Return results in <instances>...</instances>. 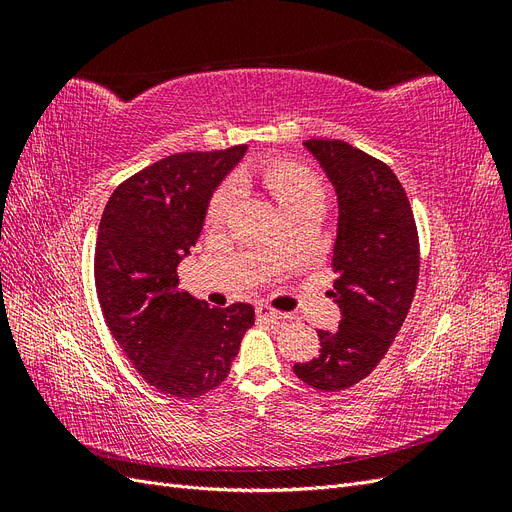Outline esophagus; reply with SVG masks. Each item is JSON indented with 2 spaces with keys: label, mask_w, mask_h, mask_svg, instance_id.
I'll list each match as a JSON object with an SVG mask.
<instances>
[{
  "label": "esophagus",
  "mask_w": 512,
  "mask_h": 512,
  "mask_svg": "<svg viewBox=\"0 0 512 512\" xmlns=\"http://www.w3.org/2000/svg\"><path fill=\"white\" fill-rule=\"evenodd\" d=\"M256 314H258L260 318L269 320V322H280V320H286V314L277 312V309H273V307H269V305H265V303H258V305H256Z\"/></svg>",
  "instance_id": "1"
}]
</instances>
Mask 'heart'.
I'll use <instances>...</instances> for the list:
<instances>
[{"label":"heart","instance_id":"b5f03b06","mask_svg":"<svg viewBox=\"0 0 512 512\" xmlns=\"http://www.w3.org/2000/svg\"><path fill=\"white\" fill-rule=\"evenodd\" d=\"M265 188L269 194L277 200L284 211L303 203L309 198H322V185L320 181L309 173L307 168L299 164H273L265 170ZM239 198V185L235 181H228L226 185L215 192L211 198V205L207 211V222L209 224H220L224 222L232 207H235Z\"/></svg>","mask_w":512,"mask_h":512}]
</instances>
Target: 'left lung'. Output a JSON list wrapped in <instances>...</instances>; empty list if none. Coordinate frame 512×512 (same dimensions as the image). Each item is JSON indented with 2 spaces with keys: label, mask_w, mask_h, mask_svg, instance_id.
<instances>
[{
  "label": "left lung",
  "mask_w": 512,
  "mask_h": 512,
  "mask_svg": "<svg viewBox=\"0 0 512 512\" xmlns=\"http://www.w3.org/2000/svg\"><path fill=\"white\" fill-rule=\"evenodd\" d=\"M303 147L337 194L329 297L342 320L333 333L318 331L316 359L292 369L318 391H344L376 369L408 316L421 267L418 232L406 190L384 162L344 141L312 138Z\"/></svg>",
  "instance_id": "8db88e82"
}]
</instances>
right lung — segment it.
Segmentation results:
<instances>
[{
	"label": "right lung",
	"instance_id": "add662e5",
	"mask_svg": "<svg viewBox=\"0 0 512 512\" xmlns=\"http://www.w3.org/2000/svg\"><path fill=\"white\" fill-rule=\"evenodd\" d=\"M245 151L175 153L143 168L108 198L98 226L94 275L106 327L138 374L170 397L222 384L254 324L252 305L209 307L177 290L209 200Z\"/></svg>",
	"mask_w": 512,
	"mask_h": 512
}]
</instances>
